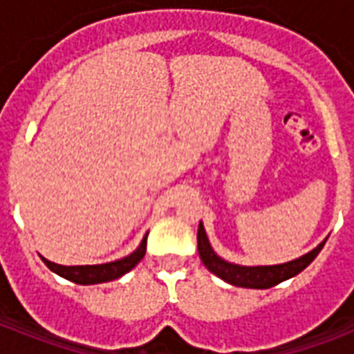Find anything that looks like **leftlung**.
Instances as JSON below:
<instances>
[{"label": "left lung", "instance_id": "1", "mask_svg": "<svg viewBox=\"0 0 354 354\" xmlns=\"http://www.w3.org/2000/svg\"><path fill=\"white\" fill-rule=\"evenodd\" d=\"M196 239H198L200 259H202L205 268L218 275L221 279H224L230 285L242 286V288H270V286H275L283 283V281L290 279V277L303 272L308 264L313 263L325 244L324 241L314 248L313 252L305 253L299 259H294V261H288V263L272 264V266H241V264L227 263V261H224L213 252L202 222H200Z\"/></svg>", "mask_w": 354, "mask_h": 354}]
</instances>
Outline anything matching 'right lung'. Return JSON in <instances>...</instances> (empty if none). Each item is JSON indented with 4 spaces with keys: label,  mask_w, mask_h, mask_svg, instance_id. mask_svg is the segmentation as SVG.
<instances>
[{
    "label": "right lung",
    "mask_w": 354,
    "mask_h": 354,
    "mask_svg": "<svg viewBox=\"0 0 354 354\" xmlns=\"http://www.w3.org/2000/svg\"><path fill=\"white\" fill-rule=\"evenodd\" d=\"M149 235V233H147ZM147 235L143 236V241L139 244L136 252H132L127 257L119 259V261H112V263L104 264H86V266H62V264L51 263L46 257H41V261L47 264V268L53 270L55 274L60 277L73 281L77 285H97V283H108V281L119 279L121 275L136 266V264L145 257L147 252Z\"/></svg>",
    "instance_id": "obj_1"
}]
</instances>
